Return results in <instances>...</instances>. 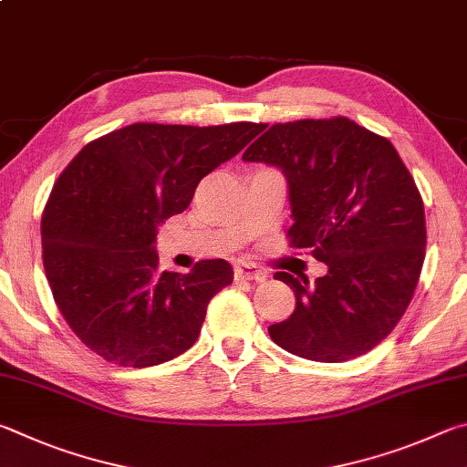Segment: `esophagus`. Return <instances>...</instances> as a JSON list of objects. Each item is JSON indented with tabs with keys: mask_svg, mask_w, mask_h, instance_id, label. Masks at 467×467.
I'll list each match as a JSON object with an SVG mask.
<instances>
[{
	"mask_svg": "<svg viewBox=\"0 0 467 467\" xmlns=\"http://www.w3.org/2000/svg\"><path fill=\"white\" fill-rule=\"evenodd\" d=\"M235 276L244 281H260L265 276V271L256 265H240L235 266Z\"/></svg>",
	"mask_w": 467,
	"mask_h": 467,
	"instance_id": "1",
	"label": "esophagus"
}]
</instances>
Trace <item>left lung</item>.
<instances>
[{
  "label": "left lung",
  "instance_id": "8db88e82",
  "mask_svg": "<svg viewBox=\"0 0 467 467\" xmlns=\"http://www.w3.org/2000/svg\"><path fill=\"white\" fill-rule=\"evenodd\" d=\"M242 160L283 170L289 246L328 266L316 283L275 275L296 312L271 338L320 363L369 353L410 306L427 244L422 196L396 147L347 117L304 119L266 129Z\"/></svg>",
  "mask_w": 467,
  "mask_h": 467
}]
</instances>
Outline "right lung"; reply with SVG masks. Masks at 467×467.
Listing matches in <instances>:
<instances>
[{"label": "right lung", "mask_w": 467, "mask_h": 467, "mask_svg": "<svg viewBox=\"0 0 467 467\" xmlns=\"http://www.w3.org/2000/svg\"><path fill=\"white\" fill-rule=\"evenodd\" d=\"M263 122H135L89 141L57 178L40 219L43 265L65 322L104 361L166 363L191 348L209 301L232 285L221 258L160 271L155 232Z\"/></svg>", "instance_id": "obj_1"}]
</instances>
